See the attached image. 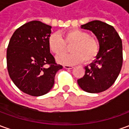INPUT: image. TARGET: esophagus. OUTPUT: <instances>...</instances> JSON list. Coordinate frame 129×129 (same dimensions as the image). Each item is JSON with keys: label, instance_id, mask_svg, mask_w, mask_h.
Instances as JSON below:
<instances>
[{"label": "esophagus", "instance_id": "obj_1", "mask_svg": "<svg viewBox=\"0 0 129 129\" xmlns=\"http://www.w3.org/2000/svg\"><path fill=\"white\" fill-rule=\"evenodd\" d=\"M63 67H64V69H67V70H72V69H73L74 68L73 66H70V65H64Z\"/></svg>", "mask_w": 129, "mask_h": 129}]
</instances>
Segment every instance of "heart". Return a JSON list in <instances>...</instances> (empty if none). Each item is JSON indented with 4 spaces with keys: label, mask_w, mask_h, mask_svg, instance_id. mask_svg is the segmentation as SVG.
<instances>
[{
    "label": "heart",
    "mask_w": 129,
    "mask_h": 129,
    "mask_svg": "<svg viewBox=\"0 0 129 129\" xmlns=\"http://www.w3.org/2000/svg\"><path fill=\"white\" fill-rule=\"evenodd\" d=\"M70 54H63L57 58V62L64 65H74L84 61L90 62L95 58L99 51L96 39L90 36L86 31L72 29L62 33V37L57 34H51L48 39V47L55 55L65 50L66 45H71Z\"/></svg>",
    "instance_id": "obj_1"
}]
</instances>
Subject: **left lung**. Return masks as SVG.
<instances>
[{
	"label": "left lung",
	"mask_w": 129,
	"mask_h": 129,
	"mask_svg": "<svg viewBox=\"0 0 129 129\" xmlns=\"http://www.w3.org/2000/svg\"><path fill=\"white\" fill-rule=\"evenodd\" d=\"M95 34L99 43V51L93 60L85 67V74L77 83L86 92L98 93L108 89L120 73L122 62V41L112 26L94 20L81 26Z\"/></svg>",
	"instance_id": "left-lung-1"
}]
</instances>
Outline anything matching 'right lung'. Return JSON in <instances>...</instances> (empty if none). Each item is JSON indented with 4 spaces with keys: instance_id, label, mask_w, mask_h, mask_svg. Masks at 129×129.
Returning a JSON list of instances; mask_svg holds the SVG:
<instances>
[{
    "instance_id": "obj_1",
    "label": "right lung",
    "mask_w": 129,
    "mask_h": 129,
    "mask_svg": "<svg viewBox=\"0 0 129 129\" xmlns=\"http://www.w3.org/2000/svg\"><path fill=\"white\" fill-rule=\"evenodd\" d=\"M51 26L40 21L21 26L12 34L7 49L9 75L22 92L41 96L52 89L55 76L62 66L50 53Z\"/></svg>"
}]
</instances>
